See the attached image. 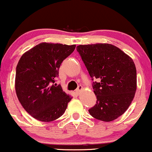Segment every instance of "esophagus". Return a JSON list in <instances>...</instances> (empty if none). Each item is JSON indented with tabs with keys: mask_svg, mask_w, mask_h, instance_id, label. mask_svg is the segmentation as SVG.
Instances as JSON below:
<instances>
[{
	"mask_svg": "<svg viewBox=\"0 0 152 152\" xmlns=\"http://www.w3.org/2000/svg\"><path fill=\"white\" fill-rule=\"evenodd\" d=\"M82 88H83V87H82L81 86H79L77 88V89L76 90V94H80V92H81V91L82 90Z\"/></svg>",
	"mask_w": 152,
	"mask_h": 152,
	"instance_id": "1",
	"label": "esophagus"
}]
</instances>
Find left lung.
Wrapping results in <instances>:
<instances>
[{"label":"left lung","mask_w":152,"mask_h":152,"mask_svg":"<svg viewBox=\"0 0 152 152\" xmlns=\"http://www.w3.org/2000/svg\"><path fill=\"white\" fill-rule=\"evenodd\" d=\"M92 80L96 104L88 110L96 119L111 121L121 116L137 90V70L131 57L109 43L76 47Z\"/></svg>","instance_id":"1"}]
</instances>
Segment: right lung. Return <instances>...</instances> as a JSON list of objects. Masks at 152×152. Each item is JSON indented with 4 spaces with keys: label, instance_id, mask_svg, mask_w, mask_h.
<instances>
[{
    "label": "right lung",
    "instance_id": "obj_1",
    "mask_svg": "<svg viewBox=\"0 0 152 152\" xmlns=\"http://www.w3.org/2000/svg\"><path fill=\"white\" fill-rule=\"evenodd\" d=\"M75 48L76 45L41 43L20 57L15 72V92L23 109L38 121L58 118L72 99L60 85L53 83L63 61Z\"/></svg>",
    "mask_w": 152,
    "mask_h": 152
}]
</instances>
